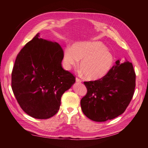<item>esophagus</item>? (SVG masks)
I'll use <instances>...</instances> for the list:
<instances>
[{
    "mask_svg": "<svg viewBox=\"0 0 148 148\" xmlns=\"http://www.w3.org/2000/svg\"><path fill=\"white\" fill-rule=\"evenodd\" d=\"M76 82H77V83H82V79H80L79 78H76Z\"/></svg>",
    "mask_w": 148,
    "mask_h": 148,
    "instance_id": "obj_1",
    "label": "esophagus"
}]
</instances>
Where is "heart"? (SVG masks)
<instances>
[{
	"mask_svg": "<svg viewBox=\"0 0 148 148\" xmlns=\"http://www.w3.org/2000/svg\"><path fill=\"white\" fill-rule=\"evenodd\" d=\"M80 67L87 79L97 80L109 73L114 63V57L99 41H84L75 44L73 47H66L64 53V65L66 69L77 66Z\"/></svg>",
	"mask_w": 148,
	"mask_h": 148,
	"instance_id": "obj_1",
	"label": "heart"
}]
</instances>
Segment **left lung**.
<instances>
[{
  "mask_svg": "<svg viewBox=\"0 0 148 148\" xmlns=\"http://www.w3.org/2000/svg\"><path fill=\"white\" fill-rule=\"evenodd\" d=\"M135 81L131 62L117 60L104 77L84 82L87 93L80 102L83 114L95 122H106L122 114L133 96Z\"/></svg>",
  "mask_w": 148,
  "mask_h": 148,
  "instance_id": "left-lung-1",
  "label": "left lung"
}]
</instances>
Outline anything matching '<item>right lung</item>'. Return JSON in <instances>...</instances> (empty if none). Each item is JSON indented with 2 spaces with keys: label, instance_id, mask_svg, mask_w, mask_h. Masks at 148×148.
Masks as SVG:
<instances>
[{
  "label": "right lung",
  "instance_id": "obj_1",
  "mask_svg": "<svg viewBox=\"0 0 148 148\" xmlns=\"http://www.w3.org/2000/svg\"><path fill=\"white\" fill-rule=\"evenodd\" d=\"M64 51L56 42L38 33L18 54L12 72V88L21 108L31 117L47 119L59 110L62 95L75 82L63 69Z\"/></svg>",
  "mask_w": 148,
  "mask_h": 148
}]
</instances>
